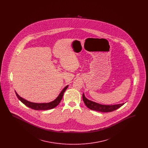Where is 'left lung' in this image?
Masks as SVG:
<instances>
[{"mask_svg": "<svg viewBox=\"0 0 148 148\" xmlns=\"http://www.w3.org/2000/svg\"><path fill=\"white\" fill-rule=\"evenodd\" d=\"M83 100L84 102L85 106H86L89 109L93 110L98 111V112H104V113L111 112L114 111L124 104V103H123V104H115V105H102L88 99L85 97L84 93L83 94Z\"/></svg>", "mask_w": 148, "mask_h": 148, "instance_id": "8db88e82", "label": "left lung"}]
</instances>
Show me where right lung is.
<instances>
[{
    "label": "right lung",
    "instance_id": "obj_1",
    "mask_svg": "<svg viewBox=\"0 0 148 148\" xmlns=\"http://www.w3.org/2000/svg\"><path fill=\"white\" fill-rule=\"evenodd\" d=\"M68 87V85H66L62 90V91L60 92V93L59 94L58 97L54 100H53L50 103H33V102L29 101L28 100L21 97L17 94L16 92H15L16 95L18 97V98L19 99L25 106H28L31 109H33L34 110H49V109H53V108L56 107V106L60 103L61 100L63 98L64 93Z\"/></svg>",
    "mask_w": 148,
    "mask_h": 148
}]
</instances>
